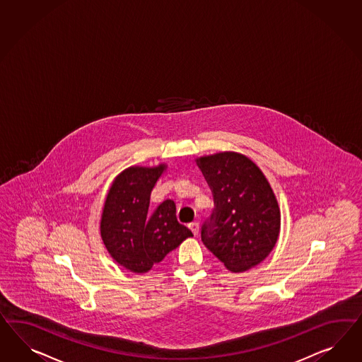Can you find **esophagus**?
I'll return each mask as SVG.
<instances>
[{"label":"esophagus","mask_w":362,"mask_h":362,"mask_svg":"<svg viewBox=\"0 0 362 362\" xmlns=\"http://www.w3.org/2000/svg\"><path fill=\"white\" fill-rule=\"evenodd\" d=\"M189 228H190V230L193 231V234H194V235H198V233H199V223H198V222H192V223H189Z\"/></svg>","instance_id":"obj_1"}]
</instances>
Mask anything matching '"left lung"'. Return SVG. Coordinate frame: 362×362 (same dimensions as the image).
<instances>
[{
  "label": "left lung",
  "instance_id": "1",
  "mask_svg": "<svg viewBox=\"0 0 362 362\" xmlns=\"http://www.w3.org/2000/svg\"><path fill=\"white\" fill-rule=\"evenodd\" d=\"M214 197L201 239L230 271L255 267L275 246L280 211L269 181L246 156L223 152L197 160Z\"/></svg>",
  "mask_w": 362,
  "mask_h": 362
}]
</instances>
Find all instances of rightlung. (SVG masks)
I'll list each match as a JSON object with an SVG mask.
<instances>
[{
	"mask_svg": "<svg viewBox=\"0 0 362 362\" xmlns=\"http://www.w3.org/2000/svg\"><path fill=\"white\" fill-rule=\"evenodd\" d=\"M165 165L132 166L115 178L104 204L100 233L111 257L127 269L143 274L165 258L193 233L180 223L176 204L165 199L149 210L151 192Z\"/></svg>",
	"mask_w": 362,
	"mask_h": 362,
	"instance_id": "right-lung-1",
	"label": "right lung"
}]
</instances>
